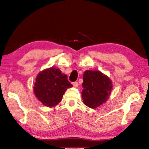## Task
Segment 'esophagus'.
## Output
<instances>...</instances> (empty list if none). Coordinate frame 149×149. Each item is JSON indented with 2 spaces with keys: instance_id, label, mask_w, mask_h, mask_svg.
Wrapping results in <instances>:
<instances>
[{
  "instance_id": "1",
  "label": "esophagus",
  "mask_w": 149,
  "mask_h": 149,
  "mask_svg": "<svg viewBox=\"0 0 149 149\" xmlns=\"http://www.w3.org/2000/svg\"><path fill=\"white\" fill-rule=\"evenodd\" d=\"M72 84H73V86H74V88H77V87L78 86V85H79V84H78V82H73V83H72Z\"/></svg>"
}]
</instances>
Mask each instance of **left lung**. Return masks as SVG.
I'll use <instances>...</instances> for the list:
<instances>
[{"mask_svg":"<svg viewBox=\"0 0 149 149\" xmlns=\"http://www.w3.org/2000/svg\"><path fill=\"white\" fill-rule=\"evenodd\" d=\"M82 99L88 107L95 109L109 98L113 86L107 76L100 71L86 70L83 74Z\"/></svg>","mask_w":149,"mask_h":149,"instance_id":"8db88e82","label":"left lung"}]
</instances>
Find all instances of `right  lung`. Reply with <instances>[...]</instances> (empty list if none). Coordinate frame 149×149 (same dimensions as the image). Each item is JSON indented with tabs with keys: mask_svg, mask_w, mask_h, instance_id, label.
Returning a JSON list of instances; mask_svg holds the SVG:
<instances>
[{
	"mask_svg": "<svg viewBox=\"0 0 149 149\" xmlns=\"http://www.w3.org/2000/svg\"><path fill=\"white\" fill-rule=\"evenodd\" d=\"M35 81L33 86L35 96L44 106L49 107L58 105L66 89L73 87L67 75L53 67L40 71Z\"/></svg>",
	"mask_w": 149,
	"mask_h": 149,
	"instance_id": "obj_1",
	"label": "right lung"
}]
</instances>
